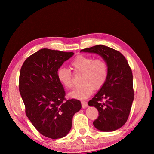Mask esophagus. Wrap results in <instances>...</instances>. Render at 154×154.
<instances>
[{"label": "esophagus", "mask_w": 154, "mask_h": 154, "mask_svg": "<svg viewBox=\"0 0 154 154\" xmlns=\"http://www.w3.org/2000/svg\"><path fill=\"white\" fill-rule=\"evenodd\" d=\"M82 108L85 109L86 108V107L88 106V104L86 101H82Z\"/></svg>", "instance_id": "1"}]
</instances>
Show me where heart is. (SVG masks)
Here are the masks:
<instances>
[{"label": "heart", "mask_w": 154, "mask_h": 154, "mask_svg": "<svg viewBox=\"0 0 154 154\" xmlns=\"http://www.w3.org/2000/svg\"><path fill=\"white\" fill-rule=\"evenodd\" d=\"M75 74H82V86L77 87L69 94L74 99L84 100L89 97L94 89L99 90L103 87L108 77V66L103 59L94 60L86 55H78L70 63ZM57 78L59 82L66 88L73 86L70 70L66 67L58 69Z\"/></svg>", "instance_id": "heart-1"}]
</instances>
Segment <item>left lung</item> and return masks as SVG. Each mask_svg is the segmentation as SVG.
Listing matches in <instances>:
<instances>
[{"label":"left lung","mask_w":154,"mask_h":154,"mask_svg":"<svg viewBox=\"0 0 154 154\" xmlns=\"http://www.w3.org/2000/svg\"><path fill=\"white\" fill-rule=\"evenodd\" d=\"M80 52L99 54L108 66L105 85L88 103L99 112L93 125L103 132L118 130L127 122L134 97L132 72L127 60L118 51L103 45L83 49ZM103 99L106 101L102 103Z\"/></svg>","instance_id":"obj_1"}]
</instances>
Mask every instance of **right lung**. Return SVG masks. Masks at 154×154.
I'll return each mask as SVG.
<instances>
[{"label":"right lung","instance_id":"right-lung-1","mask_svg":"<svg viewBox=\"0 0 154 154\" xmlns=\"http://www.w3.org/2000/svg\"><path fill=\"white\" fill-rule=\"evenodd\" d=\"M73 54L42 49L27 58L20 69L19 91L27 117L42 135L51 139L66 136L71 130L73 116L82 108L80 101L66 100L57 75Z\"/></svg>","mask_w":154,"mask_h":154}]
</instances>
